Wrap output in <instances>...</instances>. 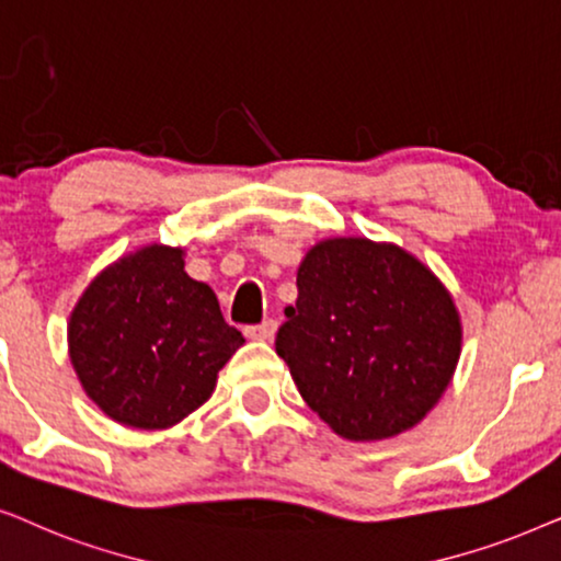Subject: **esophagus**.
I'll list each match as a JSON object with an SVG mask.
<instances>
[{"label":"esophagus","instance_id":"obj_1","mask_svg":"<svg viewBox=\"0 0 561 561\" xmlns=\"http://www.w3.org/2000/svg\"><path fill=\"white\" fill-rule=\"evenodd\" d=\"M274 333H276V320H272V318L264 320V323H259V325L245 328V335L253 341H268Z\"/></svg>","mask_w":561,"mask_h":561}]
</instances>
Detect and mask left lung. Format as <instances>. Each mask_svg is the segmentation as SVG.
I'll return each mask as SVG.
<instances>
[{
  "instance_id": "8db88e82",
  "label": "left lung",
  "mask_w": 561,
  "mask_h": 561,
  "mask_svg": "<svg viewBox=\"0 0 561 561\" xmlns=\"http://www.w3.org/2000/svg\"><path fill=\"white\" fill-rule=\"evenodd\" d=\"M285 316L276 354L310 410L348 442H379L421 423L461 354L449 289L394 243L312 245Z\"/></svg>"
}]
</instances>
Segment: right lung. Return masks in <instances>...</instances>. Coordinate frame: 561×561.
I'll return each mask as SVG.
<instances>
[{
    "label": "right lung",
    "mask_w": 561,
    "mask_h": 561,
    "mask_svg": "<svg viewBox=\"0 0 561 561\" xmlns=\"http://www.w3.org/2000/svg\"><path fill=\"white\" fill-rule=\"evenodd\" d=\"M243 346L218 297L184 272V251L146 245L84 289L69 320V356L84 392L130 428H169L210 398Z\"/></svg>",
    "instance_id": "add662e5"
}]
</instances>
